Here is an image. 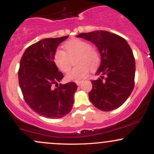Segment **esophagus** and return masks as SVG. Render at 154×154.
Returning a JSON list of instances; mask_svg holds the SVG:
<instances>
[{
	"instance_id": "esophagus-1",
	"label": "esophagus",
	"mask_w": 154,
	"mask_h": 154,
	"mask_svg": "<svg viewBox=\"0 0 154 154\" xmlns=\"http://www.w3.org/2000/svg\"><path fill=\"white\" fill-rule=\"evenodd\" d=\"M82 81H78V82H76V84H77L78 86H79L81 84H82Z\"/></svg>"
}]
</instances>
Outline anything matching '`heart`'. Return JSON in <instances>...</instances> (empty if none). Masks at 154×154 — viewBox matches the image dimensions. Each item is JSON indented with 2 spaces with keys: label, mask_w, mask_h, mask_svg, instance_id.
Instances as JSON below:
<instances>
[{
  "label": "heart",
  "mask_w": 154,
  "mask_h": 154,
  "mask_svg": "<svg viewBox=\"0 0 154 154\" xmlns=\"http://www.w3.org/2000/svg\"><path fill=\"white\" fill-rule=\"evenodd\" d=\"M65 51L58 49L55 51L54 60L59 70L67 72L71 66V60L77 56L75 63L77 65L69 72L65 78L69 82L82 80L89 72V68L94 71L100 65V58L98 51L88 42L79 39L69 40L63 45Z\"/></svg>",
  "instance_id": "1"
}]
</instances>
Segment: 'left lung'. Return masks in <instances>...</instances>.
Segmentation results:
<instances>
[{
  "mask_svg": "<svg viewBox=\"0 0 154 154\" xmlns=\"http://www.w3.org/2000/svg\"><path fill=\"white\" fill-rule=\"evenodd\" d=\"M76 37L91 41L100 55V64L92 80L89 99L95 107L103 111L121 106L130 96L135 85V61L128 42L119 35L97 30L80 33Z\"/></svg>",
  "mask_w": 154,
  "mask_h": 154,
  "instance_id": "left-lung-1",
  "label": "left lung"
}]
</instances>
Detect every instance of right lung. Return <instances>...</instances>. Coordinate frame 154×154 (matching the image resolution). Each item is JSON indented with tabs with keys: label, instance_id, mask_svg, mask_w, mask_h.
<instances>
[{
	"label": "right lung",
	"instance_id": "obj_1",
	"mask_svg": "<svg viewBox=\"0 0 154 154\" xmlns=\"http://www.w3.org/2000/svg\"><path fill=\"white\" fill-rule=\"evenodd\" d=\"M68 37L45 38L32 44L20 61L19 83L24 100L37 114L51 119H59L70 112L77 89L75 82L58 84L63 76L55 64L54 53Z\"/></svg>",
	"mask_w": 154,
	"mask_h": 154
}]
</instances>
